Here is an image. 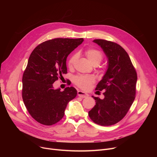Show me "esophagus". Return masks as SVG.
Wrapping results in <instances>:
<instances>
[{
  "label": "esophagus",
  "instance_id": "esophagus-1",
  "mask_svg": "<svg viewBox=\"0 0 157 157\" xmlns=\"http://www.w3.org/2000/svg\"><path fill=\"white\" fill-rule=\"evenodd\" d=\"M78 95L80 97H82V98H86L87 97H88V94L85 93V92H83V91H81V90H79V91H78Z\"/></svg>",
  "mask_w": 157,
  "mask_h": 157
}]
</instances>
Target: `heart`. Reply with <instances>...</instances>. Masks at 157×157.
<instances>
[{"label":"heart","instance_id":"1","mask_svg":"<svg viewBox=\"0 0 157 157\" xmlns=\"http://www.w3.org/2000/svg\"><path fill=\"white\" fill-rule=\"evenodd\" d=\"M86 57L88 60L92 65H98L103 59V55L101 52L96 49L90 48L85 52ZM77 58V54H72L68 60L67 65L69 67H72L74 62H75ZM95 81V78L92 75H78L74 78V83L79 88L86 90L88 89L90 85L93 83Z\"/></svg>","mask_w":157,"mask_h":157}]
</instances>
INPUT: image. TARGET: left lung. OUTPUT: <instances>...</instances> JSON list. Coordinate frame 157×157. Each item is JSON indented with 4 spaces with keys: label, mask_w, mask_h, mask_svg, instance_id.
Here are the masks:
<instances>
[{
    "label": "left lung",
    "mask_w": 157,
    "mask_h": 157,
    "mask_svg": "<svg viewBox=\"0 0 157 157\" xmlns=\"http://www.w3.org/2000/svg\"><path fill=\"white\" fill-rule=\"evenodd\" d=\"M93 42L108 58V69L95 90H104V98L92 96L95 105L88 112L94 123L109 126L122 120L132 104L136 95L137 73L126 51L119 44L104 39Z\"/></svg>",
    "instance_id": "1"
}]
</instances>
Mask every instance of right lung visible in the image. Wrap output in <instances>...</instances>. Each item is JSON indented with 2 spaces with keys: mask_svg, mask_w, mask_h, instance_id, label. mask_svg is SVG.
<instances>
[{
  "mask_svg": "<svg viewBox=\"0 0 157 157\" xmlns=\"http://www.w3.org/2000/svg\"><path fill=\"white\" fill-rule=\"evenodd\" d=\"M83 40L53 39L40 44L30 54L22 78V97L32 117L41 124L52 125L59 121L67 104L76 97L74 87L61 92L53 84L67 72V58Z\"/></svg>",
  "mask_w": 157,
  "mask_h": 157,
  "instance_id": "add662e5",
  "label": "right lung"
}]
</instances>
